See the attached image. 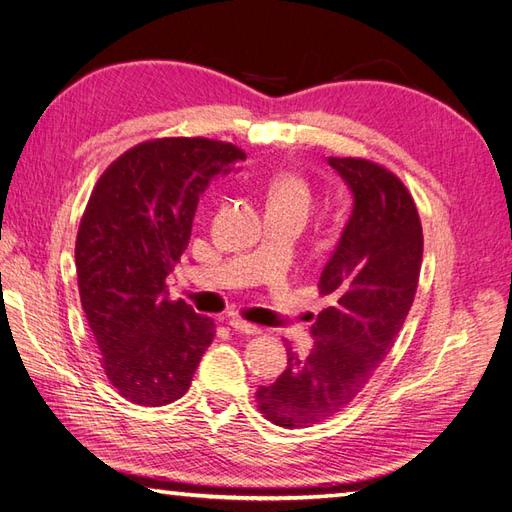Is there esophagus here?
<instances>
[{"instance_id": "obj_1", "label": "esophagus", "mask_w": 512, "mask_h": 512, "mask_svg": "<svg viewBox=\"0 0 512 512\" xmlns=\"http://www.w3.org/2000/svg\"><path fill=\"white\" fill-rule=\"evenodd\" d=\"M229 325H231L235 331H240V334H246V336H257V334H261V327H257V325H253V323H246V320H242V318H231Z\"/></svg>"}]
</instances>
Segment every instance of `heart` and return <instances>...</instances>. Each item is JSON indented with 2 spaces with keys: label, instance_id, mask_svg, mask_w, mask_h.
I'll use <instances>...</instances> for the list:
<instances>
[{
  "label": "heart",
  "instance_id": "heart-1",
  "mask_svg": "<svg viewBox=\"0 0 512 512\" xmlns=\"http://www.w3.org/2000/svg\"><path fill=\"white\" fill-rule=\"evenodd\" d=\"M266 200L270 211H294L307 218L312 207V189L303 176L283 172L270 181Z\"/></svg>",
  "mask_w": 512,
  "mask_h": 512
}]
</instances>
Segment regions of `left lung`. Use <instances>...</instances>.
<instances>
[{"label": "left lung", "mask_w": 512, "mask_h": 512, "mask_svg": "<svg viewBox=\"0 0 512 512\" xmlns=\"http://www.w3.org/2000/svg\"><path fill=\"white\" fill-rule=\"evenodd\" d=\"M353 192V211L318 281L329 307L312 325L314 349H288L277 382L259 386L257 408L279 427H310L360 395L395 344L417 294L423 229L397 174L360 157H329Z\"/></svg>", "instance_id": "8db88e82"}]
</instances>
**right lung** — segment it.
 <instances>
[{
    "instance_id": "obj_1",
    "label": "right lung",
    "mask_w": 512,
    "mask_h": 512,
    "mask_svg": "<svg viewBox=\"0 0 512 512\" xmlns=\"http://www.w3.org/2000/svg\"><path fill=\"white\" fill-rule=\"evenodd\" d=\"M246 152L207 137H161L120 154L95 183L76 237L80 303L111 386L137 406L181 399L216 325L168 279L192 235L200 194Z\"/></svg>"
}]
</instances>
